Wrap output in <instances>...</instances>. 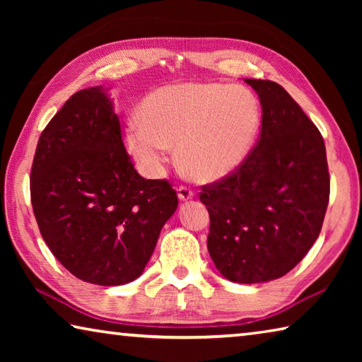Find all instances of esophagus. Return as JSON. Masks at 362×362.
I'll list each match as a JSON object with an SVG mask.
<instances>
[{
  "label": "esophagus",
  "mask_w": 362,
  "mask_h": 362,
  "mask_svg": "<svg viewBox=\"0 0 362 362\" xmlns=\"http://www.w3.org/2000/svg\"><path fill=\"white\" fill-rule=\"evenodd\" d=\"M177 194H179V199L180 201H188V199H192L193 198V189L192 188H188V187H179L177 188Z\"/></svg>",
  "instance_id": "obj_1"
}]
</instances>
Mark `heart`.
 <instances>
[{
    "label": "heart",
    "instance_id": "obj_1",
    "mask_svg": "<svg viewBox=\"0 0 362 362\" xmlns=\"http://www.w3.org/2000/svg\"><path fill=\"white\" fill-rule=\"evenodd\" d=\"M140 121L122 140L146 173H161L170 146H177L180 166L193 180L216 182L235 173L252 150L260 108L240 86L175 83L146 95Z\"/></svg>",
    "mask_w": 362,
    "mask_h": 362
}]
</instances>
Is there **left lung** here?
<instances>
[{
  "label": "left lung",
  "mask_w": 362,
  "mask_h": 362,
  "mask_svg": "<svg viewBox=\"0 0 362 362\" xmlns=\"http://www.w3.org/2000/svg\"><path fill=\"white\" fill-rule=\"evenodd\" d=\"M260 99L262 132L235 173L204 185L207 250L222 276L267 283L289 273L320 236L330 179L321 132L278 83L244 79Z\"/></svg>",
  "instance_id": "obj_1"
}]
</instances>
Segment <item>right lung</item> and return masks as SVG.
I'll list each match as a JSON object with an SVG mask.
<instances>
[{"instance_id": "right-lung-1", "label": "right lung", "mask_w": 362, "mask_h": 362, "mask_svg": "<svg viewBox=\"0 0 362 362\" xmlns=\"http://www.w3.org/2000/svg\"><path fill=\"white\" fill-rule=\"evenodd\" d=\"M30 193L54 257L97 286L137 279L179 204L168 180L134 169L102 86L73 94L41 132Z\"/></svg>"}]
</instances>
